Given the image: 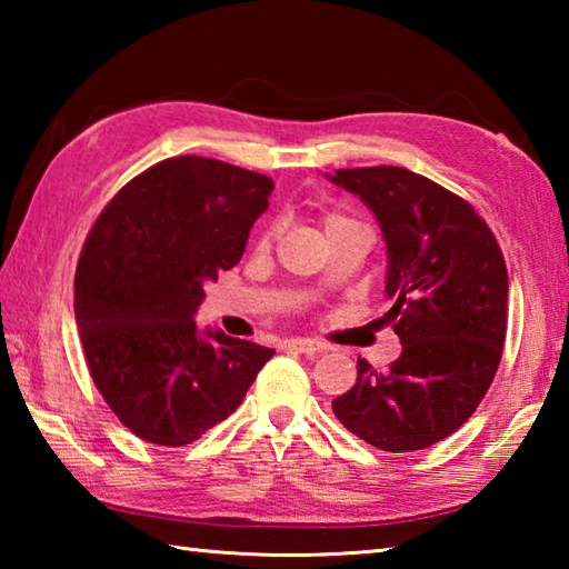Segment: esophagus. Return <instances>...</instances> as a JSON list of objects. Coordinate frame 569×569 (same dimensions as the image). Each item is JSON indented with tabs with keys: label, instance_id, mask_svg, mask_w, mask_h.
<instances>
[{
	"label": "esophagus",
	"instance_id": "34e87169",
	"mask_svg": "<svg viewBox=\"0 0 569 569\" xmlns=\"http://www.w3.org/2000/svg\"><path fill=\"white\" fill-rule=\"evenodd\" d=\"M286 346H288V349H293V351H298V353H306V356H313V353L326 351L323 343L311 341V339H288Z\"/></svg>",
	"mask_w": 569,
	"mask_h": 569
}]
</instances>
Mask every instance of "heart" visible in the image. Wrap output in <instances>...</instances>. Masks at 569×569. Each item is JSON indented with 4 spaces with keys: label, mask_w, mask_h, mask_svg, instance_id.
<instances>
[{
    "label": "heart",
    "mask_w": 569,
    "mask_h": 569,
    "mask_svg": "<svg viewBox=\"0 0 569 569\" xmlns=\"http://www.w3.org/2000/svg\"><path fill=\"white\" fill-rule=\"evenodd\" d=\"M321 228H323L326 238L339 233V230H363V233H366V228L359 223V220L346 216V213H326L321 218Z\"/></svg>",
    "instance_id": "heart-1"
}]
</instances>
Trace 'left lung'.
Masks as SVG:
<instances>
[{"label": "left lung", "mask_w": 569, "mask_h": 569, "mask_svg": "<svg viewBox=\"0 0 569 569\" xmlns=\"http://www.w3.org/2000/svg\"><path fill=\"white\" fill-rule=\"evenodd\" d=\"M387 240V319L401 339L389 371L356 361L333 399L346 429L383 451L427 449L465 423L492 383L507 336V266L465 198L407 168L336 170Z\"/></svg>", "instance_id": "left-lung-1"}]
</instances>
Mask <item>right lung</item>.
Here are the masks:
<instances>
[{
	"instance_id": "right-lung-1",
	"label": "right lung",
	"mask_w": 569,
	"mask_h": 569,
	"mask_svg": "<svg viewBox=\"0 0 569 569\" xmlns=\"http://www.w3.org/2000/svg\"><path fill=\"white\" fill-rule=\"evenodd\" d=\"M273 180L223 160L180 156L132 178L84 240L74 319L92 381L140 439L190 445L228 419L276 353L200 333L203 286L233 268Z\"/></svg>"
}]
</instances>
